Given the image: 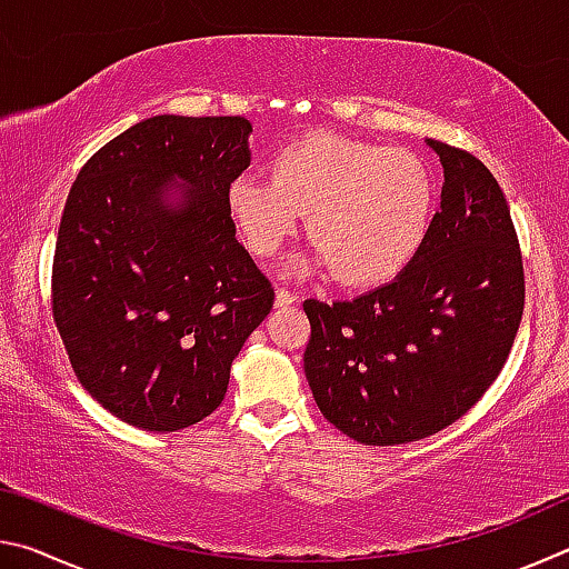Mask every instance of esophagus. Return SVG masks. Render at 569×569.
Returning a JSON list of instances; mask_svg holds the SVG:
<instances>
[{
  "instance_id": "esophagus-1",
  "label": "esophagus",
  "mask_w": 569,
  "mask_h": 569,
  "mask_svg": "<svg viewBox=\"0 0 569 569\" xmlns=\"http://www.w3.org/2000/svg\"><path fill=\"white\" fill-rule=\"evenodd\" d=\"M296 301H298V296L293 291H288V288H278V291H276V306L278 308L293 306Z\"/></svg>"
}]
</instances>
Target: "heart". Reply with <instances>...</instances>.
I'll return each mask as SVG.
<instances>
[{
	"label": "heart",
	"instance_id": "b5f03b06",
	"mask_svg": "<svg viewBox=\"0 0 569 569\" xmlns=\"http://www.w3.org/2000/svg\"><path fill=\"white\" fill-rule=\"evenodd\" d=\"M435 176L407 148L311 132L271 158V178L240 172L228 186V210L253 256L268 258L308 213L311 256L296 273L329 271L346 286L397 276L427 236Z\"/></svg>",
	"mask_w": 569,
	"mask_h": 569
}]
</instances>
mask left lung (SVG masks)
I'll use <instances>...</instances> for the list:
<instances>
[{"label": "left lung", "instance_id": "left-lung-1", "mask_svg": "<svg viewBox=\"0 0 569 569\" xmlns=\"http://www.w3.org/2000/svg\"><path fill=\"white\" fill-rule=\"evenodd\" d=\"M427 142L445 188L409 266L353 301H303L306 379L323 417L359 445H407L465 417L522 321V250L502 188L471 152Z\"/></svg>", "mask_w": 569, "mask_h": 569}]
</instances>
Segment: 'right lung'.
<instances>
[{"label":"right lung","instance_id":"obj_1","mask_svg":"<svg viewBox=\"0 0 569 569\" xmlns=\"http://www.w3.org/2000/svg\"><path fill=\"white\" fill-rule=\"evenodd\" d=\"M250 132L240 114H156L94 152L67 196L52 319L77 381L138 429L168 435L213 413L273 308L228 210ZM172 177L189 186L180 199L164 196Z\"/></svg>","mask_w":569,"mask_h":569}]
</instances>
